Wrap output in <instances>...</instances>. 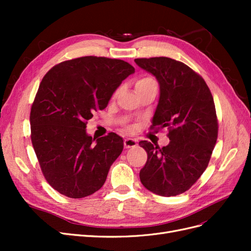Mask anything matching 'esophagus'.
<instances>
[{
  "label": "esophagus",
  "mask_w": 251,
  "mask_h": 251,
  "mask_svg": "<svg viewBox=\"0 0 251 251\" xmlns=\"http://www.w3.org/2000/svg\"><path fill=\"white\" fill-rule=\"evenodd\" d=\"M125 144V148L126 149H130V148H134L137 146V140L133 139V138H126L124 141Z\"/></svg>",
  "instance_id": "esophagus-1"
}]
</instances>
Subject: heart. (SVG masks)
<instances>
[{
	"mask_svg": "<svg viewBox=\"0 0 251 251\" xmlns=\"http://www.w3.org/2000/svg\"><path fill=\"white\" fill-rule=\"evenodd\" d=\"M155 80L153 78L151 77H142L140 79L137 80V82H136V89H138L140 87H143V86H147V85H150V83H154ZM118 92V91H117Z\"/></svg>",
	"mask_w": 251,
	"mask_h": 251,
	"instance_id": "heart-1",
	"label": "heart"
}]
</instances>
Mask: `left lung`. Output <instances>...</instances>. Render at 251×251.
I'll use <instances>...</instances> for the list:
<instances>
[{
    "label": "left lung",
    "instance_id": "obj_1",
    "mask_svg": "<svg viewBox=\"0 0 251 251\" xmlns=\"http://www.w3.org/2000/svg\"><path fill=\"white\" fill-rule=\"evenodd\" d=\"M135 63L154 75L160 87L151 127L170 131L166 147L139 142L148 153L140 181L156 195L177 196L191 188L208 165L218 138L214 98L200 75L178 60L162 56Z\"/></svg>",
    "mask_w": 251,
    "mask_h": 251
}]
</instances>
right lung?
Segmentation results:
<instances>
[{"mask_svg": "<svg viewBox=\"0 0 251 251\" xmlns=\"http://www.w3.org/2000/svg\"><path fill=\"white\" fill-rule=\"evenodd\" d=\"M134 72L125 60L83 56L44 76L30 113L31 141L45 178L58 193L78 199L103 185L124 140L115 133L92 138L86 125Z\"/></svg>", "mask_w": 251, "mask_h": 251, "instance_id": "obj_1", "label": "right lung"}]
</instances>
